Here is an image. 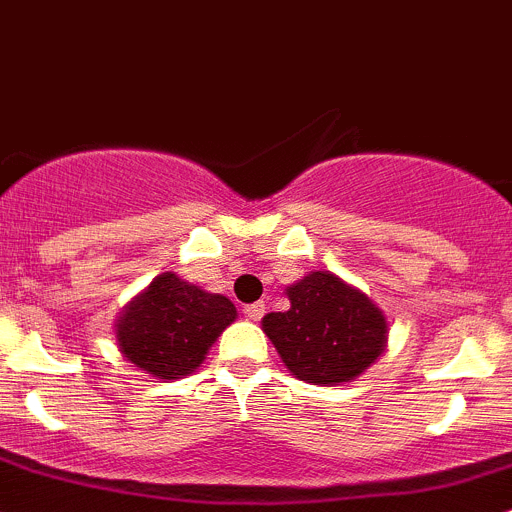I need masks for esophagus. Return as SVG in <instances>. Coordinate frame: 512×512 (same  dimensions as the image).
<instances>
[{"instance_id":"1","label":"esophagus","mask_w":512,"mask_h":512,"mask_svg":"<svg viewBox=\"0 0 512 512\" xmlns=\"http://www.w3.org/2000/svg\"><path fill=\"white\" fill-rule=\"evenodd\" d=\"M242 312H245V317H247V319H252V322H257V319H260L262 314H265V304H262V302L247 304V307L242 309Z\"/></svg>"}]
</instances>
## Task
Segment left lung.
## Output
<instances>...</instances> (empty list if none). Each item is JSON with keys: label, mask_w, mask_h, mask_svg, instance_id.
I'll use <instances>...</instances> for the list:
<instances>
[{"label": "left lung", "mask_w": 512, "mask_h": 512, "mask_svg": "<svg viewBox=\"0 0 512 512\" xmlns=\"http://www.w3.org/2000/svg\"><path fill=\"white\" fill-rule=\"evenodd\" d=\"M287 312H270V337L289 374L317 386H337L364 374L389 344V319L379 304L342 277L314 270L285 289Z\"/></svg>", "instance_id": "8db88e82"}]
</instances>
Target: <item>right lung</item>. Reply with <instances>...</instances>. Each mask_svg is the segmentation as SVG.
Here are the masks:
<instances>
[{"mask_svg":"<svg viewBox=\"0 0 512 512\" xmlns=\"http://www.w3.org/2000/svg\"><path fill=\"white\" fill-rule=\"evenodd\" d=\"M235 319V304L223 294L163 272L121 309L113 332L123 359L173 381L193 374Z\"/></svg>","mask_w":512,"mask_h":512,"instance_id":"obj_1","label":"right lung"}]
</instances>
